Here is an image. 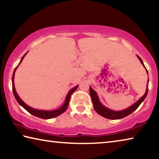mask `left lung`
I'll list each match as a JSON object with an SVG mask.
<instances>
[{"instance_id": "1", "label": "left lung", "mask_w": 159, "mask_h": 159, "mask_svg": "<svg viewBox=\"0 0 159 159\" xmlns=\"http://www.w3.org/2000/svg\"><path fill=\"white\" fill-rule=\"evenodd\" d=\"M137 57H138V58L139 59V60L140 61L142 66H143L145 68V69H146V71L148 74V71L146 69V67L144 66V64L143 63V61H142V59L138 55H137ZM148 84H149V79H148L147 89L144 95L142 97H141L139 100L137 101L135 103H134L133 105L129 107L127 109L121 110V111H114V110L110 109L109 108H107V107H106L105 106H104L103 104L101 103V102L99 101L98 94H97L95 91L90 86V94L91 99H92L94 109H95V111L98 113V114L106 118H109V119L116 120V119H120V118H125L127 116L132 114L134 111H135V110L138 108V107L140 105L142 102L144 100V99L146 98L148 93Z\"/></svg>"}]
</instances>
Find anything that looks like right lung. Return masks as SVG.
<instances>
[{"label": "right lung", "instance_id": "obj_1", "mask_svg": "<svg viewBox=\"0 0 159 159\" xmlns=\"http://www.w3.org/2000/svg\"><path fill=\"white\" fill-rule=\"evenodd\" d=\"M27 52L25 53V55H24L22 57H21L20 63H19L17 66L20 65V64L21 62V61H22L24 57H25V55H26V54H27ZM17 66L15 69V71H14V72H13L12 77V92H13V94H14V96H15V98L16 99V100L17 101L18 103L20 104L24 109H26V111L30 113L31 114L35 116L41 118H43V119H50V118L57 117V116H60L61 114H63V113L66 111L67 107H68L69 101H70V98H71V96L72 95V93H73L74 91L77 89L78 87H79V85L75 86L74 88H73L72 89L69 90V92L66 95V97L65 98V100H64L63 105L61 106V107H60V108H58L57 109H55V110H52V111H46V110H40V109H36L32 108V107L27 105V104H26L25 102L21 100L20 97H19L18 94L17 93V92H16L15 87V83H14V78H15V71H16V69H17Z\"/></svg>", "mask_w": 159, "mask_h": 159}]
</instances>
